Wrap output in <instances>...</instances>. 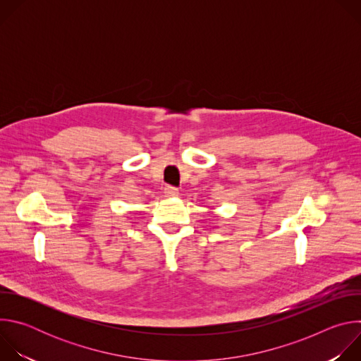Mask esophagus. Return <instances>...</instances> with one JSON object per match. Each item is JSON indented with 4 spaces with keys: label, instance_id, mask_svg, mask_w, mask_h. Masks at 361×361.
<instances>
[{
    "label": "esophagus",
    "instance_id": "obj_1",
    "mask_svg": "<svg viewBox=\"0 0 361 361\" xmlns=\"http://www.w3.org/2000/svg\"><path fill=\"white\" fill-rule=\"evenodd\" d=\"M164 194H166V197H176L178 194V190L173 185H166L164 187Z\"/></svg>",
    "mask_w": 361,
    "mask_h": 361
}]
</instances>
